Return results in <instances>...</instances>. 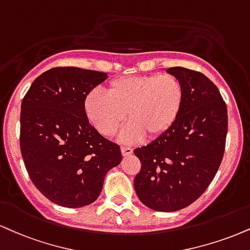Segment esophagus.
<instances>
[{
  "label": "esophagus",
  "instance_id": "1",
  "mask_svg": "<svg viewBox=\"0 0 250 250\" xmlns=\"http://www.w3.org/2000/svg\"><path fill=\"white\" fill-rule=\"evenodd\" d=\"M121 154L123 157H127V156L133 154V149L130 148H121Z\"/></svg>",
  "mask_w": 250,
  "mask_h": 250
}]
</instances>
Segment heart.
<instances>
[{
    "label": "heart",
    "instance_id": "heart-1",
    "mask_svg": "<svg viewBox=\"0 0 250 250\" xmlns=\"http://www.w3.org/2000/svg\"><path fill=\"white\" fill-rule=\"evenodd\" d=\"M184 102V88L171 74L120 77L109 83L106 96L91 92L83 100V112L91 125L110 137L122 125L127 113L130 123L119 141L134 144L144 137H161L172 127Z\"/></svg>",
    "mask_w": 250,
    "mask_h": 250
}]
</instances>
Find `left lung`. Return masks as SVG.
Masks as SVG:
<instances>
[{
	"instance_id": "obj_1",
	"label": "left lung",
	"mask_w": 250,
	"mask_h": 250,
	"mask_svg": "<svg viewBox=\"0 0 250 250\" xmlns=\"http://www.w3.org/2000/svg\"><path fill=\"white\" fill-rule=\"evenodd\" d=\"M167 72L184 88L182 109L167 133L134 151L142 164L135 191L158 212L185 208L205 192L220 167L228 125L226 104L208 78L185 67Z\"/></svg>"
}]
</instances>
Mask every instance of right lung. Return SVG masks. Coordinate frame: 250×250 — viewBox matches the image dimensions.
Wrapping results in <instances>:
<instances>
[{"mask_svg":"<svg viewBox=\"0 0 250 250\" xmlns=\"http://www.w3.org/2000/svg\"><path fill=\"white\" fill-rule=\"evenodd\" d=\"M107 73L56 67L36 78L21 106V152L36 188L62 207L94 203L120 146L89 125L83 100Z\"/></svg>","mask_w":250,"mask_h":250,"instance_id":"obj_1","label":"right lung"}]
</instances>
